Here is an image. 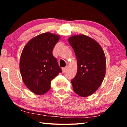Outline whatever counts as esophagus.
Masks as SVG:
<instances>
[{"mask_svg":"<svg viewBox=\"0 0 127 127\" xmlns=\"http://www.w3.org/2000/svg\"><path fill=\"white\" fill-rule=\"evenodd\" d=\"M67 67L66 66L65 67H63V68L62 69V73H65L66 71L67 70Z\"/></svg>","mask_w":127,"mask_h":127,"instance_id":"34e87169","label":"esophagus"}]
</instances>
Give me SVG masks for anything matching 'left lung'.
Segmentation results:
<instances>
[{
	"mask_svg": "<svg viewBox=\"0 0 127 127\" xmlns=\"http://www.w3.org/2000/svg\"><path fill=\"white\" fill-rule=\"evenodd\" d=\"M75 53L77 72L71 80L74 91L82 97L95 93L101 85L106 73V57L99 44L84 34L68 39Z\"/></svg>",
	"mask_w": 127,
	"mask_h": 127,
	"instance_id": "1",
	"label": "left lung"
}]
</instances>
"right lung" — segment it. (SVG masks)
<instances>
[{
	"instance_id": "obj_1",
	"label": "right lung",
	"mask_w": 127,
	"mask_h": 127,
	"mask_svg": "<svg viewBox=\"0 0 127 127\" xmlns=\"http://www.w3.org/2000/svg\"><path fill=\"white\" fill-rule=\"evenodd\" d=\"M60 36L46 32L30 40L21 55L20 69L24 84L37 95H42L50 89L51 80L61 69L53 50Z\"/></svg>"
}]
</instances>
